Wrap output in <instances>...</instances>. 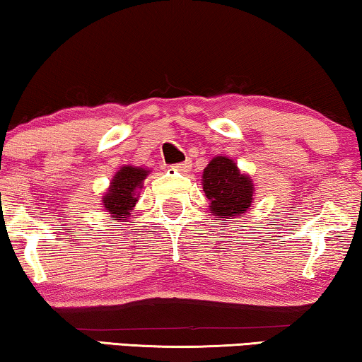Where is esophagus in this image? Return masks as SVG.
Masks as SVG:
<instances>
[{
    "label": "esophagus",
    "instance_id": "1",
    "mask_svg": "<svg viewBox=\"0 0 362 362\" xmlns=\"http://www.w3.org/2000/svg\"><path fill=\"white\" fill-rule=\"evenodd\" d=\"M191 161L189 160H186V161H182V163H177V165H175L173 168H175V170H177V171H182V173H187V171H191Z\"/></svg>",
    "mask_w": 362,
    "mask_h": 362
}]
</instances>
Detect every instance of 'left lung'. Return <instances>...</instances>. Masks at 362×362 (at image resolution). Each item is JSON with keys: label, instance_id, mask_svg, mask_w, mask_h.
Segmentation results:
<instances>
[{"label": "left lung", "instance_id": "8db88e82", "mask_svg": "<svg viewBox=\"0 0 362 362\" xmlns=\"http://www.w3.org/2000/svg\"><path fill=\"white\" fill-rule=\"evenodd\" d=\"M202 189L209 201L211 214L234 219L252 207L255 185L249 175L240 173L229 156H214L202 171Z\"/></svg>", "mask_w": 362, "mask_h": 362}]
</instances>
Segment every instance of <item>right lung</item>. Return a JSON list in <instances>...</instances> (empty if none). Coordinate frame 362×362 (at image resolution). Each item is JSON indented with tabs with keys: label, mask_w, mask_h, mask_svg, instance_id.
<instances>
[{
	"label": "right lung",
	"mask_w": 362,
	"mask_h": 362,
	"mask_svg": "<svg viewBox=\"0 0 362 362\" xmlns=\"http://www.w3.org/2000/svg\"><path fill=\"white\" fill-rule=\"evenodd\" d=\"M150 175V170L141 166H122L112 177L110 186L102 196V209L105 214L115 217L118 222H128V217L132 216L138 202L143 182L146 176Z\"/></svg>",
	"instance_id": "add662e5"
}]
</instances>
